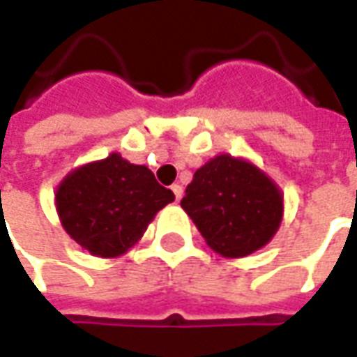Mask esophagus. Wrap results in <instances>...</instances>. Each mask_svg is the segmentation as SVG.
I'll return each mask as SVG.
<instances>
[{
  "mask_svg": "<svg viewBox=\"0 0 357 357\" xmlns=\"http://www.w3.org/2000/svg\"><path fill=\"white\" fill-rule=\"evenodd\" d=\"M172 191H174V195H176V201H179L181 195H183V188L178 185V183H174V185H172Z\"/></svg>",
  "mask_w": 357,
  "mask_h": 357,
  "instance_id": "1",
  "label": "esophagus"
}]
</instances>
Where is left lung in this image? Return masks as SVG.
Here are the masks:
<instances>
[{
	"label": "left lung",
	"mask_w": 357,
	"mask_h": 357,
	"mask_svg": "<svg viewBox=\"0 0 357 357\" xmlns=\"http://www.w3.org/2000/svg\"><path fill=\"white\" fill-rule=\"evenodd\" d=\"M181 207L211 248L242 258L266 246L280 229L283 197L260 169L220 154L195 172Z\"/></svg>",
	"instance_id": "1"
}]
</instances>
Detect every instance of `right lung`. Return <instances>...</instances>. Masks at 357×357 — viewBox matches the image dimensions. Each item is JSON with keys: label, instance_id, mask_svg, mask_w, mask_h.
<instances>
[{"label": "right lung", "instance_id": "right-lung-1", "mask_svg": "<svg viewBox=\"0 0 357 357\" xmlns=\"http://www.w3.org/2000/svg\"><path fill=\"white\" fill-rule=\"evenodd\" d=\"M174 193L146 166L119 154L72 172L56 191L62 227L82 248L101 258L125 254Z\"/></svg>", "mask_w": 357, "mask_h": 357}]
</instances>
